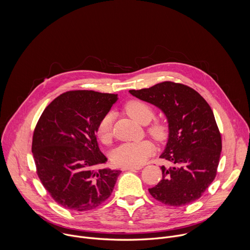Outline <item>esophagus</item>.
I'll use <instances>...</instances> for the list:
<instances>
[{"label": "esophagus", "instance_id": "obj_1", "mask_svg": "<svg viewBox=\"0 0 250 250\" xmlns=\"http://www.w3.org/2000/svg\"><path fill=\"white\" fill-rule=\"evenodd\" d=\"M139 167H125V168H122V171H134V170H139Z\"/></svg>", "mask_w": 250, "mask_h": 250}]
</instances>
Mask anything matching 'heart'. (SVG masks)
I'll return each instance as SVG.
<instances>
[{"label":"heart","instance_id":"obj_1","mask_svg":"<svg viewBox=\"0 0 250 250\" xmlns=\"http://www.w3.org/2000/svg\"><path fill=\"white\" fill-rule=\"evenodd\" d=\"M125 112L140 125H147L155 115L152 106L141 100H130L124 105ZM147 133L156 141H163L168 135V125L162 120H155L148 125ZM97 135L104 144L113 138V115H104L98 124ZM154 152V146L149 140L126 142L117 147L111 156L112 162L118 167H139Z\"/></svg>","mask_w":250,"mask_h":250}]
</instances>
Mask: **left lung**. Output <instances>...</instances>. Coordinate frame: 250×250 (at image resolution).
Instances as JSON below:
<instances>
[{
	"instance_id": "8db88e82",
	"label": "left lung",
	"mask_w": 250,
	"mask_h": 250,
	"mask_svg": "<svg viewBox=\"0 0 250 250\" xmlns=\"http://www.w3.org/2000/svg\"><path fill=\"white\" fill-rule=\"evenodd\" d=\"M129 93L159 108L166 116L169 137L160 158L162 179L150 195L164 205L181 207L202 197L217 175L222 136L206 100L194 89L170 81Z\"/></svg>"
}]
</instances>
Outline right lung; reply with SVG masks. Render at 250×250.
<instances>
[{"label":"right lung","instance_id":"1","mask_svg":"<svg viewBox=\"0 0 250 250\" xmlns=\"http://www.w3.org/2000/svg\"><path fill=\"white\" fill-rule=\"evenodd\" d=\"M117 100L116 94L68 91L46 106L35 125L31 151L38 176L65 208L93 209L114 190L121 171L97 169L106 157L99 148L96 132Z\"/></svg>","mask_w":250,"mask_h":250}]
</instances>
